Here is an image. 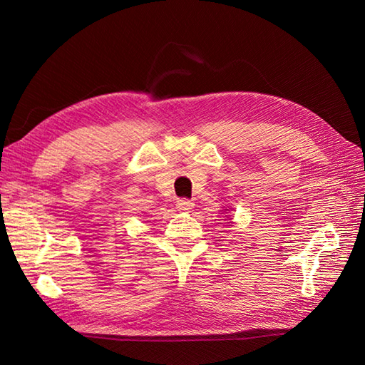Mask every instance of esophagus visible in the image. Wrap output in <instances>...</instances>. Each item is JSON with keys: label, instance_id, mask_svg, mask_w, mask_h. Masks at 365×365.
<instances>
[{"label": "esophagus", "instance_id": "1", "mask_svg": "<svg viewBox=\"0 0 365 365\" xmlns=\"http://www.w3.org/2000/svg\"><path fill=\"white\" fill-rule=\"evenodd\" d=\"M175 205H177V210H180V212H190L191 208L195 207V204H192L188 199H178Z\"/></svg>", "mask_w": 365, "mask_h": 365}]
</instances>
